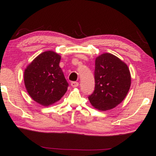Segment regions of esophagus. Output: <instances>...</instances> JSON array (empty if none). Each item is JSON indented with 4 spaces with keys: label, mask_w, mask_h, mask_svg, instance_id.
<instances>
[{
    "label": "esophagus",
    "mask_w": 156,
    "mask_h": 156,
    "mask_svg": "<svg viewBox=\"0 0 156 156\" xmlns=\"http://www.w3.org/2000/svg\"><path fill=\"white\" fill-rule=\"evenodd\" d=\"M71 85L73 87H78V86L79 83L78 82H76V81H73V82H71Z\"/></svg>",
    "instance_id": "esophagus-1"
}]
</instances>
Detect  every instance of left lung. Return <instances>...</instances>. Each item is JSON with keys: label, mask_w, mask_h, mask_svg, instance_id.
<instances>
[{"label": "left lung", "mask_w": 156, "mask_h": 156, "mask_svg": "<svg viewBox=\"0 0 156 156\" xmlns=\"http://www.w3.org/2000/svg\"><path fill=\"white\" fill-rule=\"evenodd\" d=\"M94 90L88 99L99 111L115 107L123 101L131 85L127 64L110 53H104L95 60Z\"/></svg>", "instance_id": "8db88e82"}]
</instances>
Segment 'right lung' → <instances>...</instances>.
<instances>
[{"instance_id":"right-lung-1","label":"right lung","mask_w":156,"mask_h":156,"mask_svg":"<svg viewBox=\"0 0 156 156\" xmlns=\"http://www.w3.org/2000/svg\"><path fill=\"white\" fill-rule=\"evenodd\" d=\"M61 57L46 51L35 58L25 69V87L37 103L48 106L59 101L67 91L69 83L59 67Z\"/></svg>"}]
</instances>
